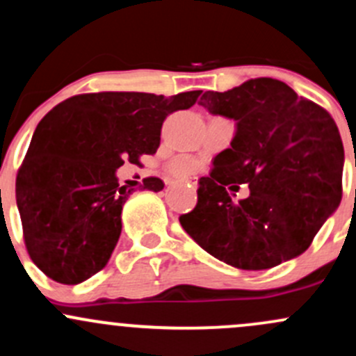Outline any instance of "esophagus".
<instances>
[{
	"instance_id": "1",
	"label": "esophagus",
	"mask_w": 356,
	"mask_h": 356,
	"mask_svg": "<svg viewBox=\"0 0 356 356\" xmlns=\"http://www.w3.org/2000/svg\"><path fill=\"white\" fill-rule=\"evenodd\" d=\"M183 183H188V186L197 185V181H192V179H185V181H183Z\"/></svg>"
}]
</instances>
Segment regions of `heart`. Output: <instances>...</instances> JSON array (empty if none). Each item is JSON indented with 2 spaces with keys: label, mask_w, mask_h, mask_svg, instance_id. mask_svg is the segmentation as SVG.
<instances>
[{
  "label": "heart",
  "mask_w": 356,
  "mask_h": 356,
  "mask_svg": "<svg viewBox=\"0 0 356 356\" xmlns=\"http://www.w3.org/2000/svg\"><path fill=\"white\" fill-rule=\"evenodd\" d=\"M170 170L175 177L188 178L198 170V161L192 156H178L170 164Z\"/></svg>",
  "instance_id": "heart-1"
}]
</instances>
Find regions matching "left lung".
I'll return each instance as SVG.
<instances>
[{
    "instance_id": "obj_1",
    "label": "left lung",
    "mask_w": 356,
    "mask_h": 356,
    "mask_svg": "<svg viewBox=\"0 0 356 356\" xmlns=\"http://www.w3.org/2000/svg\"><path fill=\"white\" fill-rule=\"evenodd\" d=\"M198 105L236 122L231 147L198 179V202L179 224L209 254L266 270L311 246L341 202L345 149L330 113L273 78L205 91ZM238 184L250 197L234 200Z\"/></svg>"
}]
</instances>
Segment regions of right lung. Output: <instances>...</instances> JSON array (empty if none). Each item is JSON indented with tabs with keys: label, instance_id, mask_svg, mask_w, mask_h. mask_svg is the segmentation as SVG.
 Returning a JSON list of instances; mask_svg holds the SVG:
<instances>
[{
	"label": "right lung",
	"instance_id": "obj_1",
	"mask_svg": "<svg viewBox=\"0 0 356 356\" xmlns=\"http://www.w3.org/2000/svg\"><path fill=\"white\" fill-rule=\"evenodd\" d=\"M198 95H78L42 118L18 171L17 205L30 258L49 278L78 285L105 268L134 192L118 185L117 170L154 154L164 118L190 108ZM163 186L159 178L144 179L151 192Z\"/></svg>",
	"mask_w": 356,
	"mask_h": 356
}]
</instances>
